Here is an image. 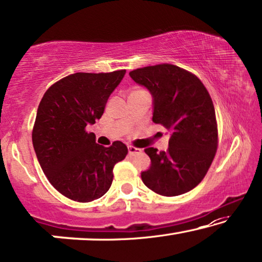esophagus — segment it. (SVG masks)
<instances>
[{
    "label": "esophagus",
    "instance_id": "34e87169",
    "mask_svg": "<svg viewBox=\"0 0 262 262\" xmlns=\"http://www.w3.org/2000/svg\"><path fill=\"white\" fill-rule=\"evenodd\" d=\"M127 150H128V155H131V156H134V155H137V154H139L142 151L141 149H138V148H135V146H127Z\"/></svg>",
    "mask_w": 262,
    "mask_h": 262
}]
</instances>
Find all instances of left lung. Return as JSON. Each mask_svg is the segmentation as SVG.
<instances>
[{
    "mask_svg": "<svg viewBox=\"0 0 262 262\" xmlns=\"http://www.w3.org/2000/svg\"><path fill=\"white\" fill-rule=\"evenodd\" d=\"M152 96V121L170 132L167 151L146 148L151 160L142 171L146 187L161 195L191 191L203 180L217 150V121L212 100L202 81L173 64H159L130 73Z\"/></svg>",
    "mask_w": 262,
    "mask_h": 262,
    "instance_id": "1",
    "label": "left lung"
}]
</instances>
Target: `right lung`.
<instances>
[{
    "mask_svg": "<svg viewBox=\"0 0 262 262\" xmlns=\"http://www.w3.org/2000/svg\"><path fill=\"white\" fill-rule=\"evenodd\" d=\"M125 73L69 75L52 84L39 103L32 132L35 155L53 187L75 202L88 203L105 194L114 164L127 154L124 143L105 148L87 132L101 118Z\"/></svg>",
    "mask_w": 262,
    "mask_h": 262,
    "instance_id": "add662e5",
    "label": "right lung"
}]
</instances>
